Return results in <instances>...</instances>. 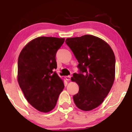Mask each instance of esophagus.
Listing matches in <instances>:
<instances>
[{
  "label": "esophagus",
  "mask_w": 132,
  "mask_h": 132,
  "mask_svg": "<svg viewBox=\"0 0 132 132\" xmlns=\"http://www.w3.org/2000/svg\"><path fill=\"white\" fill-rule=\"evenodd\" d=\"M65 78H66V79L68 81H69L71 80V76H67L65 77Z\"/></svg>",
  "instance_id": "34e87169"
}]
</instances>
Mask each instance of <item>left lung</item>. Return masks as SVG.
<instances>
[{
  "label": "left lung",
  "mask_w": 132,
  "mask_h": 132,
  "mask_svg": "<svg viewBox=\"0 0 132 132\" xmlns=\"http://www.w3.org/2000/svg\"><path fill=\"white\" fill-rule=\"evenodd\" d=\"M65 42L78 61L80 70L71 78L79 87L74 102L84 111L94 109L103 102L114 82L113 51L105 41L90 35L69 38Z\"/></svg>",
  "instance_id": "left-lung-1"
}]
</instances>
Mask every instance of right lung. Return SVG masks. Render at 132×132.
<instances>
[{
    "label": "right lung",
    "mask_w": 132,
    "mask_h": 132,
    "mask_svg": "<svg viewBox=\"0 0 132 132\" xmlns=\"http://www.w3.org/2000/svg\"><path fill=\"white\" fill-rule=\"evenodd\" d=\"M64 40L38 37L27 43L19 54L18 82L27 101L42 112L53 109L64 87L63 81L54 71L56 54Z\"/></svg>",
    "instance_id": "right-lung-1"
}]
</instances>
